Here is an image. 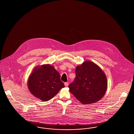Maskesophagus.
Masks as SVG:
<instances>
[{
  "instance_id": "34e87169",
  "label": "esophagus",
  "mask_w": 134,
  "mask_h": 134,
  "mask_svg": "<svg viewBox=\"0 0 134 134\" xmlns=\"http://www.w3.org/2000/svg\"><path fill=\"white\" fill-rule=\"evenodd\" d=\"M68 85H69L68 82H65L64 83V85H65V86H68Z\"/></svg>"
}]
</instances>
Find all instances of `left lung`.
I'll use <instances>...</instances> for the list:
<instances>
[{"label":"left lung","instance_id":"1","mask_svg":"<svg viewBox=\"0 0 134 134\" xmlns=\"http://www.w3.org/2000/svg\"><path fill=\"white\" fill-rule=\"evenodd\" d=\"M76 77L68 86L69 91L83 104L94 103L101 99L107 89L105 73L93 62L86 61L77 66Z\"/></svg>","mask_w":134,"mask_h":134}]
</instances>
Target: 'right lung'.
I'll return each instance as SVG.
<instances>
[{"label": "right lung", "instance_id": "right-lung-1", "mask_svg": "<svg viewBox=\"0 0 134 134\" xmlns=\"http://www.w3.org/2000/svg\"><path fill=\"white\" fill-rule=\"evenodd\" d=\"M27 85L32 94L45 102L54 97L65 86L59 73L49 64L35 67L29 77Z\"/></svg>", "mask_w": 134, "mask_h": 134}]
</instances>
